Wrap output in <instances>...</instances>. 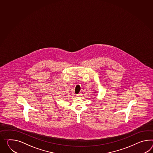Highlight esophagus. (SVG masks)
Returning <instances> with one entry per match:
<instances>
[{
  "label": "esophagus",
  "mask_w": 153,
  "mask_h": 153,
  "mask_svg": "<svg viewBox=\"0 0 153 153\" xmlns=\"http://www.w3.org/2000/svg\"><path fill=\"white\" fill-rule=\"evenodd\" d=\"M81 96H82V94H81V93H78V94H77L76 95V96L78 97H81Z\"/></svg>",
  "instance_id": "34e87169"
}]
</instances>
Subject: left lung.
<instances>
[{
  "mask_svg": "<svg viewBox=\"0 0 153 153\" xmlns=\"http://www.w3.org/2000/svg\"><path fill=\"white\" fill-rule=\"evenodd\" d=\"M95 93H96V92H95Z\"/></svg>",
  "mask_w": 153,
  "mask_h": 153,
  "instance_id": "1",
  "label": "left lung"
}]
</instances>
